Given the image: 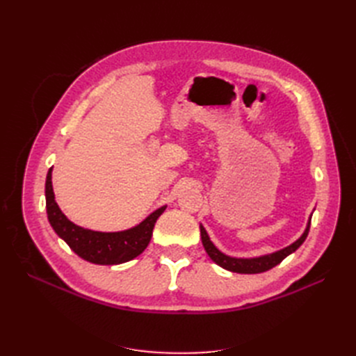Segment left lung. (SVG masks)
Segmentation results:
<instances>
[{"mask_svg": "<svg viewBox=\"0 0 356 356\" xmlns=\"http://www.w3.org/2000/svg\"><path fill=\"white\" fill-rule=\"evenodd\" d=\"M309 229H310V220L307 222L305 233L301 234L300 239H297L294 243H291L289 246L284 248L281 251H276L273 254H267L261 257H255V258H234V257L222 254L218 248L211 242L207 230L203 229V225H200V236H202V243L204 246V251L208 252L212 261L225 268V270H230L234 273L252 275V273H263V272L270 270V268H273L275 266L281 263L284 258H286L289 254H293L296 250H298V246L306 241Z\"/></svg>", "mask_w": 356, "mask_h": 356, "instance_id": "obj_1", "label": "left lung"}]
</instances>
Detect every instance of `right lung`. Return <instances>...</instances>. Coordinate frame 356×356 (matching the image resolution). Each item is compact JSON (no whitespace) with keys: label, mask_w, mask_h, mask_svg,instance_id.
Segmentation results:
<instances>
[{"label":"right lung","mask_w":356,"mask_h":356,"mask_svg":"<svg viewBox=\"0 0 356 356\" xmlns=\"http://www.w3.org/2000/svg\"><path fill=\"white\" fill-rule=\"evenodd\" d=\"M46 209L53 230L56 232L60 239L68 243L75 254L93 264L113 266L131 261L145 250L152 241L154 224L166 207L159 208L152 215H148L143 222H139L136 227L129 230L104 233L83 229L80 225L71 222L55 202L50 168L46 178Z\"/></svg>","instance_id":"add662e5"}]
</instances>
